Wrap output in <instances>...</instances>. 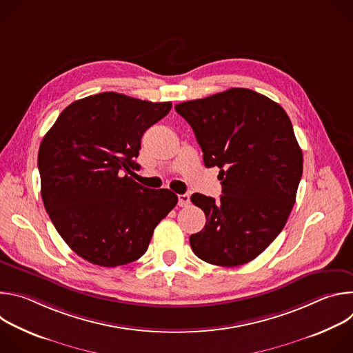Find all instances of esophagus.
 I'll list each match as a JSON object with an SVG mask.
<instances>
[{"label":"esophagus","instance_id":"34e87169","mask_svg":"<svg viewBox=\"0 0 353 353\" xmlns=\"http://www.w3.org/2000/svg\"><path fill=\"white\" fill-rule=\"evenodd\" d=\"M177 199H179V207L190 205V195L188 194H179Z\"/></svg>","mask_w":353,"mask_h":353}]
</instances>
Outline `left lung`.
Masks as SVG:
<instances>
[{"label": "left lung", "mask_w": 353, "mask_h": 353, "mask_svg": "<svg viewBox=\"0 0 353 353\" xmlns=\"http://www.w3.org/2000/svg\"><path fill=\"white\" fill-rule=\"evenodd\" d=\"M174 109L194 130L205 166L221 169L219 201L191 195L207 218L204 229L190 236L194 254L221 267L254 260L283 229L303 173V154L286 112L244 88Z\"/></svg>", "instance_id": "obj_1"}]
</instances>
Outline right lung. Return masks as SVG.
I'll list each match as a JSON object with an SVG mask.
<instances>
[{
	"label": "right lung",
	"instance_id": "right-lung-1",
	"mask_svg": "<svg viewBox=\"0 0 353 353\" xmlns=\"http://www.w3.org/2000/svg\"><path fill=\"white\" fill-rule=\"evenodd\" d=\"M172 109L116 92L65 108L39 148L44 208L54 228L83 260L119 267L146 251L157 225L176 207L170 190H152L123 176L143 132Z\"/></svg>",
	"mask_w": 353,
	"mask_h": 353
}]
</instances>
